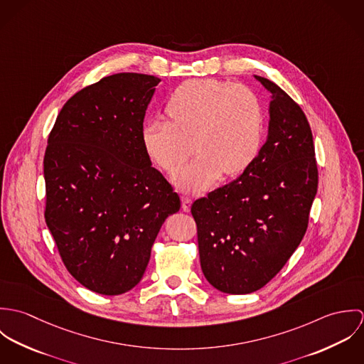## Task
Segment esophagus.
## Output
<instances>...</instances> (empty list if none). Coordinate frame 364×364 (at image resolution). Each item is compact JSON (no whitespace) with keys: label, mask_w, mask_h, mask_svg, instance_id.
I'll return each instance as SVG.
<instances>
[{"label":"esophagus","mask_w":364,"mask_h":364,"mask_svg":"<svg viewBox=\"0 0 364 364\" xmlns=\"http://www.w3.org/2000/svg\"><path fill=\"white\" fill-rule=\"evenodd\" d=\"M191 206H192V199L191 198H182V210L183 211H191Z\"/></svg>","instance_id":"obj_1"}]
</instances>
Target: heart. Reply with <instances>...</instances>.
<instances>
[{
    "label": "heart",
    "mask_w": 364,
    "mask_h": 364,
    "mask_svg": "<svg viewBox=\"0 0 364 364\" xmlns=\"http://www.w3.org/2000/svg\"><path fill=\"white\" fill-rule=\"evenodd\" d=\"M166 113L169 120L154 117L144 124L143 144L169 172L179 168L193 150L199 153L173 175L183 192L206 191L221 172L227 176L241 173L259 153L263 106L248 87L215 80L188 81L171 95Z\"/></svg>",
    "instance_id": "b5f03b06"
}]
</instances>
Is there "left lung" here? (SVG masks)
Returning <instances> with one entry per match:
<instances>
[{
  "mask_svg": "<svg viewBox=\"0 0 364 364\" xmlns=\"http://www.w3.org/2000/svg\"><path fill=\"white\" fill-rule=\"evenodd\" d=\"M270 94L264 144L232 182L192 205L200 266L227 294L270 282L300 245L318 188L309 120L279 85L254 75Z\"/></svg>",
  "mask_w": 364,
  "mask_h": 364,
  "instance_id": "1",
  "label": "left lung"
}]
</instances>
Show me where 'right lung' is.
<instances>
[{"label": "right lung", "mask_w": 364, "mask_h": 364, "mask_svg": "<svg viewBox=\"0 0 364 364\" xmlns=\"http://www.w3.org/2000/svg\"><path fill=\"white\" fill-rule=\"evenodd\" d=\"M161 80L105 77L60 110L45 154L46 224L71 276L105 296L132 290L179 196L151 165L143 122Z\"/></svg>", "instance_id": "right-lung-1"}]
</instances>
